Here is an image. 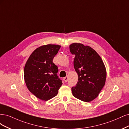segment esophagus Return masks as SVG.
<instances>
[{
    "instance_id": "1",
    "label": "esophagus",
    "mask_w": 129,
    "mask_h": 129,
    "mask_svg": "<svg viewBox=\"0 0 129 129\" xmlns=\"http://www.w3.org/2000/svg\"><path fill=\"white\" fill-rule=\"evenodd\" d=\"M63 79H64V80L65 82H67L68 80V77L67 76H66V77H65Z\"/></svg>"
}]
</instances>
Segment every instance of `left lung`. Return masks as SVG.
Instances as JSON below:
<instances>
[{
    "label": "left lung",
    "instance_id": "1",
    "mask_svg": "<svg viewBox=\"0 0 129 129\" xmlns=\"http://www.w3.org/2000/svg\"><path fill=\"white\" fill-rule=\"evenodd\" d=\"M70 50L75 55L73 64L78 75L76 86L72 87L73 96L86 102L93 100L105 86L106 70L98 53L89 46L72 43Z\"/></svg>",
    "mask_w": 129,
    "mask_h": 129
}]
</instances>
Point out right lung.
Returning <instances> with one entry per match:
<instances>
[{"label":"right lung","instance_id":"1","mask_svg":"<svg viewBox=\"0 0 129 129\" xmlns=\"http://www.w3.org/2000/svg\"><path fill=\"white\" fill-rule=\"evenodd\" d=\"M60 45H43L33 51L24 69V78L30 92L42 100L56 96L62 80L57 76V66L52 60L60 48Z\"/></svg>","mask_w":129,"mask_h":129}]
</instances>
